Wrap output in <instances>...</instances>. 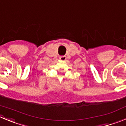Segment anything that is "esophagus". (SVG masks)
I'll list each match as a JSON object with an SVG mask.
<instances>
[{
    "instance_id": "esophagus-1",
    "label": "esophagus",
    "mask_w": 126,
    "mask_h": 126,
    "mask_svg": "<svg viewBox=\"0 0 126 126\" xmlns=\"http://www.w3.org/2000/svg\"><path fill=\"white\" fill-rule=\"evenodd\" d=\"M59 59L61 61H65L66 59V56L65 55H62V56H61L59 57Z\"/></svg>"
}]
</instances>
